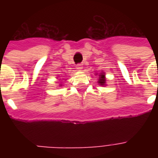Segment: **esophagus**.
Masks as SVG:
<instances>
[{"label": "esophagus", "instance_id": "34e87169", "mask_svg": "<svg viewBox=\"0 0 158 158\" xmlns=\"http://www.w3.org/2000/svg\"><path fill=\"white\" fill-rule=\"evenodd\" d=\"M76 69L80 70V69H83V65L82 64H80V63H79V64H77V65H76Z\"/></svg>", "mask_w": 158, "mask_h": 158}]
</instances>
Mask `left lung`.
Segmentation results:
<instances>
[{"instance_id":"left-lung-1","label":"left lung","mask_w":158,"mask_h":158,"mask_svg":"<svg viewBox=\"0 0 158 158\" xmlns=\"http://www.w3.org/2000/svg\"><path fill=\"white\" fill-rule=\"evenodd\" d=\"M99 84L101 85H105V82H106V79H105V75H104V73H102L101 75L99 76Z\"/></svg>"}]
</instances>
